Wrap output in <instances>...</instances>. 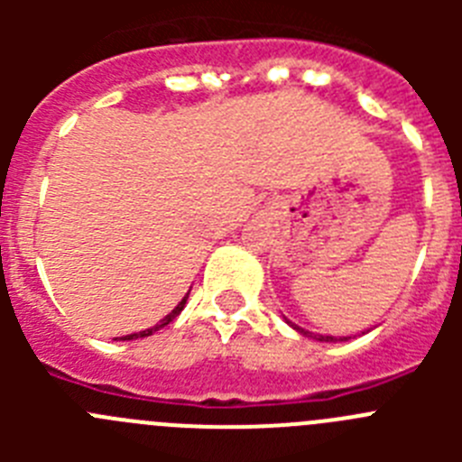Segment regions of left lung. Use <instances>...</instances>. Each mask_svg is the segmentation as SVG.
<instances>
[{"mask_svg": "<svg viewBox=\"0 0 462 462\" xmlns=\"http://www.w3.org/2000/svg\"><path fill=\"white\" fill-rule=\"evenodd\" d=\"M289 326H291V328H296L298 333H300V336H305V337H314V340H319V342H337V340H346V337H333V336H312V333H310V330L300 328V326L291 324V321H289Z\"/></svg>", "mask_w": 462, "mask_h": 462, "instance_id": "1", "label": "left lung"}]
</instances>
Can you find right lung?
Wrapping results in <instances>:
<instances>
[{
	"label": "right lung",
	"mask_w": 462,
	"mask_h": 462,
	"mask_svg": "<svg viewBox=\"0 0 462 462\" xmlns=\"http://www.w3.org/2000/svg\"><path fill=\"white\" fill-rule=\"evenodd\" d=\"M187 296H189V293H187ZM187 296H185V298H182L180 303L175 305V308H173V310H171V312H169V314H166L164 319L159 321V324H157V326H152V328H145V330H141V333H132V336H125V337H120V340H136V337H148V336H152L154 330H159V328H164V326H169V324H171V321H173V319H175V317H178V314H180V312H182V308H185V303H187ZM116 340H117V337H116Z\"/></svg>",
	"instance_id": "right-lung-1"
}]
</instances>
